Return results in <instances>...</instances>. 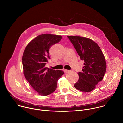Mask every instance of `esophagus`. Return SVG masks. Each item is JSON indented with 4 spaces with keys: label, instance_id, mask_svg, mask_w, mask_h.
Masks as SVG:
<instances>
[{
    "label": "esophagus",
    "instance_id": "esophagus-1",
    "mask_svg": "<svg viewBox=\"0 0 123 123\" xmlns=\"http://www.w3.org/2000/svg\"><path fill=\"white\" fill-rule=\"evenodd\" d=\"M64 72L66 73H69L71 72V71H70V70H68V69H64Z\"/></svg>",
    "mask_w": 123,
    "mask_h": 123
}]
</instances>
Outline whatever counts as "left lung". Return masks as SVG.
I'll use <instances>...</instances> for the list:
<instances>
[{"label":"left lung","mask_w":123,"mask_h":123,"mask_svg":"<svg viewBox=\"0 0 123 123\" xmlns=\"http://www.w3.org/2000/svg\"><path fill=\"white\" fill-rule=\"evenodd\" d=\"M75 48L81 60L84 61L82 72L75 88L82 92L93 91L101 81L106 72V62L99 46L92 40L78 36H67Z\"/></svg>","instance_id":"obj_1"}]
</instances>
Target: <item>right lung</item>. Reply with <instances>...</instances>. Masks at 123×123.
<instances>
[{"label":"right lung","instance_id":"obj_1","mask_svg":"<svg viewBox=\"0 0 123 123\" xmlns=\"http://www.w3.org/2000/svg\"><path fill=\"white\" fill-rule=\"evenodd\" d=\"M61 36L42 34L32 40L26 46L22 56L24 75L33 89L40 95L54 92L58 80L64 72L45 67L50 59L49 51L53 45L62 39Z\"/></svg>","mask_w":123,"mask_h":123}]
</instances>
